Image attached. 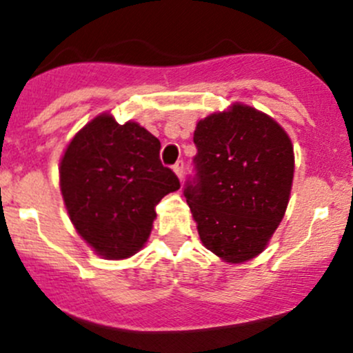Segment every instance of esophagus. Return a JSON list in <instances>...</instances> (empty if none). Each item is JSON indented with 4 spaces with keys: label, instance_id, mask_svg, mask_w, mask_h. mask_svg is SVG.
<instances>
[{
    "label": "esophagus",
    "instance_id": "esophagus-1",
    "mask_svg": "<svg viewBox=\"0 0 353 353\" xmlns=\"http://www.w3.org/2000/svg\"><path fill=\"white\" fill-rule=\"evenodd\" d=\"M172 169H174V172L177 174V177L183 181V176H184V162H183V160H177V162L174 163Z\"/></svg>",
    "mask_w": 353,
    "mask_h": 353
}]
</instances>
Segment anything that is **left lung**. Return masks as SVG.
<instances>
[{"label":"left lung","instance_id":"8db88e82","mask_svg":"<svg viewBox=\"0 0 353 353\" xmlns=\"http://www.w3.org/2000/svg\"><path fill=\"white\" fill-rule=\"evenodd\" d=\"M196 176L184 196L206 249L227 263L263 252L282 222L294 147L282 126L244 104L210 114L194 130Z\"/></svg>","mask_w":353,"mask_h":353}]
</instances>
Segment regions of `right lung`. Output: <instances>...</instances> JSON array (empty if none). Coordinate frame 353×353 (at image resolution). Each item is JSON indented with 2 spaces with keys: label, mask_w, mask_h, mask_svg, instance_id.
<instances>
[{
  "label": "right lung",
  "mask_w": 353,
  "mask_h": 353,
  "mask_svg": "<svg viewBox=\"0 0 353 353\" xmlns=\"http://www.w3.org/2000/svg\"><path fill=\"white\" fill-rule=\"evenodd\" d=\"M160 141L138 123L117 124L101 114L85 124L59 163V186L70 220L105 259H124L143 248L155 206L181 188L159 159Z\"/></svg>",
  "instance_id": "right-lung-1"
}]
</instances>
